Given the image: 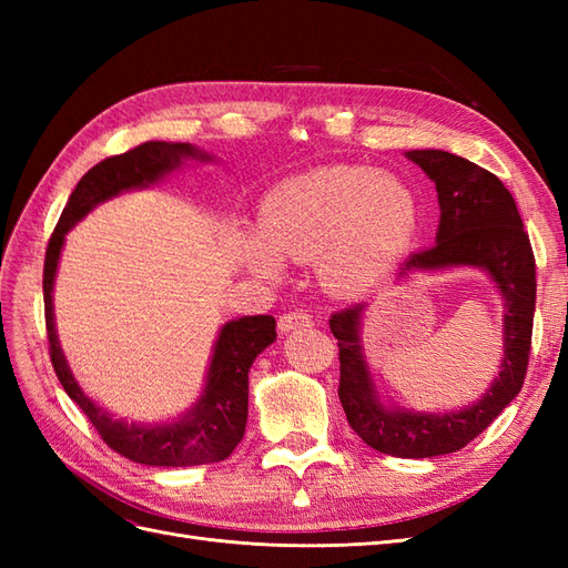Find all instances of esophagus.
I'll use <instances>...</instances> for the list:
<instances>
[{
    "label": "esophagus",
    "instance_id": "1",
    "mask_svg": "<svg viewBox=\"0 0 568 568\" xmlns=\"http://www.w3.org/2000/svg\"><path fill=\"white\" fill-rule=\"evenodd\" d=\"M311 324H313V317L307 315L305 311L286 313V315H282V317H280V322H277V326H280V332H282V334H286V332H291V329H303V326H311Z\"/></svg>",
    "mask_w": 568,
    "mask_h": 568
}]
</instances>
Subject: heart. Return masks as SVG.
<instances>
[{
    "instance_id": "heart-1",
    "label": "heart",
    "mask_w": 568,
    "mask_h": 568,
    "mask_svg": "<svg viewBox=\"0 0 568 568\" xmlns=\"http://www.w3.org/2000/svg\"><path fill=\"white\" fill-rule=\"evenodd\" d=\"M419 215V199L405 180L367 165H322L263 196L246 257L270 280L284 272L282 257H315L322 286L336 296H365L400 265Z\"/></svg>"
}]
</instances>
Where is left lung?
Instances as JSON below:
<instances>
[{"label": "left lung", "instance_id": "left-lung-1", "mask_svg": "<svg viewBox=\"0 0 568 568\" xmlns=\"http://www.w3.org/2000/svg\"><path fill=\"white\" fill-rule=\"evenodd\" d=\"M405 156L436 184L440 222L436 244L412 253L398 280L419 272L478 267L505 303L500 372L476 403L450 412H417L384 403L359 336L369 305L359 303L332 315L341 363L338 398L353 432L384 455L422 459L462 450L519 395L536 313V257L514 196L493 173L440 149H417Z\"/></svg>", "mask_w": 568, "mask_h": 568}]
</instances>
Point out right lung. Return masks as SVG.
<instances>
[{
  "mask_svg": "<svg viewBox=\"0 0 568 568\" xmlns=\"http://www.w3.org/2000/svg\"><path fill=\"white\" fill-rule=\"evenodd\" d=\"M186 161H213L194 144L146 142L120 156L97 163L82 175L68 199L59 225L49 239L44 257V320L51 365L63 390L80 405L109 448L146 467H196L222 462L244 438L248 417V372L253 359L277 338V324L270 315L239 317L220 326L209 372L199 400L184 415L161 424H136L111 415L80 388L61 351L54 322V280L65 234L99 203L130 189H144L175 173Z\"/></svg>",
  "mask_w": 568,
  "mask_h": 568,
  "instance_id": "1",
  "label": "right lung"
}]
</instances>
